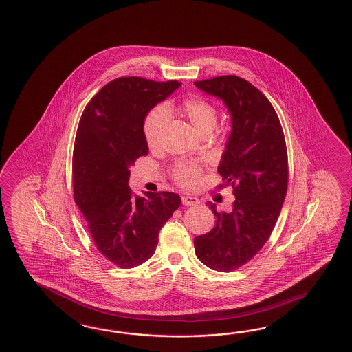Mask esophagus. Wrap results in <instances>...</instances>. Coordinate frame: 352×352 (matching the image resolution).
I'll return each mask as SVG.
<instances>
[{"mask_svg": "<svg viewBox=\"0 0 352 352\" xmlns=\"http://www.w3.org/2000/svg\"><path fill=\"white\" fill-rule=\"evenodd\" d=\"M181 200H182V204L186 205V206H195V205L200 203L197 197H188V195H185V197H181Z\"/></svg>", "mask_w": 352, "mask_h": 352, "instance_id": "esophagus-1", "label": "esophagus"}]
</instances>
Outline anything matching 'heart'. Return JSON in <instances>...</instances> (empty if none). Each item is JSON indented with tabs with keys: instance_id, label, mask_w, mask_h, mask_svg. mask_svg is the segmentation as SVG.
Returning a JSON list of instances; mask_svg holds the SVG:
<instances>
[{
	"instance_id": "obj_1",
	"label": "heart",
	"mask_w": 352,
	"mask_h": 352,
	"mask_svg": "<svg viewBox=\"0 0 352 352\" xmlns=\"http://www.w3.org/2000/svg\"><path fill=\"white\" fill-rule=\"evenodd\" d=\"M179 115L188 120L199 135L209 134L218 120V111L212 102L200 96H188L177 104H167L164 109L155 107L147 115L143 124V134L148 147L158 146L167 116ZM199 166L197 164H179L175 170V177L182 185L188 186L197 181Z\"/></svg>"
}]
</instances>
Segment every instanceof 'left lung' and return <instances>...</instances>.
<instances>
[{"label": "left lung", "mask_w": 352, "mask_h": 352, "mask_svg": "<svg viewBox=\"0 0 352 352\" xmlns=\"http://www.w3.org/2000/svg\"><path fill=\"white\" fill-rule=\"evenodd\" d=\"M219 98L232 122L218 172L233 186L230 212H218L215 227L194 239L197 258L212 270H236L270 238L287 188V153L278 114L254 85L237 76L194 82Z\"/></svg>", "instance_id": "1"}]
</instances>
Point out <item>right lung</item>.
I'll use <instances>...</instances> for the list:
<instances>
[{"label":"right lung","instance_id":"add662e5","mask_svg":"<svg viewBox=\"0 0 352 352\" xmlns=\"http://www.w3.org/2000/svg\"><path fill=\"white\" fill-rule=\"evenodd\" d=\"M180 86L179 81L116 78L91 98L78 124L74 201L98 251L123 269L153 256L160 230L181 204L175 192L135 197L128 184L131 166L148 155L143 134L148 113Z\"/></svg>","mask_w":352,"mask_h":352}]
</instances>
